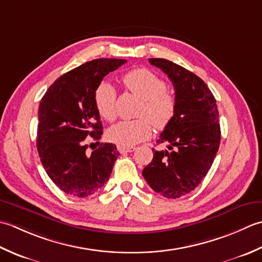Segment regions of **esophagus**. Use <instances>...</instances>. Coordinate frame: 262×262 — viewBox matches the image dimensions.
Wrapping results in <instances>:
<instances>
[{
  "label": "esophagus",
  "instance_id": "esophagus-1",
  "mask_svg": "<svg viewBox=\"0 0 262 262\" xmlns=\"http://www.w3.org/2000/svg\"><path fill=\"white\" fill-rule=\"evenodd\" d=\"M117 149H119V151L121 154H127V152H132V151L136 150L135 147H121V146H119V147H117Z\"/></svg>",
  "mask_w": 262,
  "mask_h": 262
}]
</instances>
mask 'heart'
I'll use <instances>...</instances> for the list:
<instances>
[{
	"label": "heart",
	"instance_id": "1",
	"mask_svg": "<svg viewBox=\"0 0 262 262\" xmlns=\"http://www.w3.org/2000/svg\"><path fill=\"white\" fill-rule=\"evenodd\" d=\"M126 89L142 99L139 119L121 121L107 131L108 140L121 147L135 146L151 136L152 124L158 130L166 127L173 120L176 100L166 90V83L157 74L145 68L135 69L124 74ZM98 114L106 121L116 117V90L112 83H99L94 96Z\"/></svg>",
	"mask_w": 262,
	"mask_h": 262
}]
</instances>
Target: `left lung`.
Wrapping results in <instances>:
<instances>
[{
  "mask_svg": "<svg viewBox=\"0 0 262 262\" xmlns=\"http://www.w3.org/2000/svg\"><path fill=\"white\" fill-rule=\"evenodd\" d=\"M149 62L173 82L176 110L157 140L167 143V149H152L154 158L142 175L155 192L176 199L193 191L210 169L221 143L220 114L204 80L165 58Z\"/></svg>",
  "mask_w": 262,
  "mask_h": 262,
  "instance_id": "left-lung-1",
  "label": "left lung"
}]
</instances>
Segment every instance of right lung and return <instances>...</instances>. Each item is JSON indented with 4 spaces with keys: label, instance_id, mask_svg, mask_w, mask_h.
I'll return each instance as SVG.
<instances>
[{
    "label": "right lung",
    "instance_id": "add662e5",
    "mask_svg": "<svg viewBox=\"0 0 262 262\" xmlns=\"http://www.w3.org/2000/svg\"><path fill=\"white\" fill-rule=\"evenodd\" d=\"M125 62L97 58L84 63L56 79L40 100L37 150L47 175L67 194L86 198L99 191L120 156L113 143H100L92 153L86 149L90 140L99 144L103 135L96 89Z\"/></svg>",
    "mask_w": 262,
    "mask_h": 262
}]
</instances>
